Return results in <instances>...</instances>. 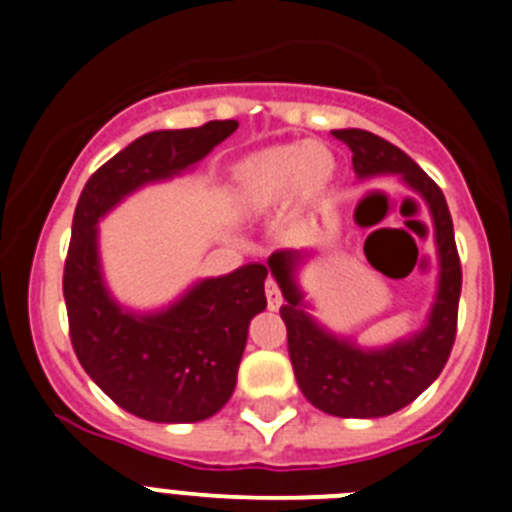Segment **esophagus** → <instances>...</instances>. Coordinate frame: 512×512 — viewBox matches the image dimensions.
Instances as JSON below:
<instances>
[{
	"instance_id": "34e87169",
	"label": "esophagus",
	"mask_w": 512,
	"mask_h": 512,
	"mask_svg": "<svg viewBox=\"0 0 512 512\" xmlns=\"http://www.w3.org/2000/svg\"><path fill=\"white\" fill-rule=\"evenodd\" d=\"M266 305H269V310H279L282 307V289H279V284L274 282V279H266Z\"/></svg>"
}]
</instances>
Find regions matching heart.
<instances>
[{
	"mask_svg": "<svg viewBox=\"0 0 512 512\" xmlns=\"http://www.w3.org/2000/svg\"><path fill=\"white\" fill-rule=\"evenodd\" d=\"M338 161L323 143H284L246 156L233 169L235 202L248 212H266L292 194L307 210L328 197Z\"/></svg>",
	"mask_w": 512,
	"mask_h": 512,
	"instance_id": "heart-1",
	"label": "heart"
}]
</instances>
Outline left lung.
<instances>
[{"instance_id": "left-lung-1", "label": "left lung", "mask_w": 512, "mask_h": 512, "mask_svg": "<svg viewBox=\"0 0 512 512\" xmlns=\"http://www.w3.org/2000/svg\"><path fill=\"white\" fill-rule=\"evenodd\" d=\"M333 138L351 148L354 171L361 179L374 174H402L415 192L423 194L431 207L441 253V287L428 328L382 351H361L351 341L333 338L312 323L302 310V295L292 279L300 253H271L269 269L287 300L279 312L287 325L289 359L302 395L318 410L338 418H379L410 405L449 361L459 315L461 261L446 197L408 153L369 130H336Z\"/></svg>"}]
</instances>
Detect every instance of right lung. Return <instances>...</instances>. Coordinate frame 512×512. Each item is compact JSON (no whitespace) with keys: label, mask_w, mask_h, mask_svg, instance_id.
Wrapping results in <instances>:
<instances>
[{"label":"right lung","mask_w":512,"mask_h":512,"mask_svg":"<svg viewBox=\"0 0 512 512\" xmlns=\"http://www.w3.org/2000/svg\"><path fill=\"white\" fill-rule=\"evenodd\" d=\"M235 128V120H210L140 135L89 176L76 202L63 264L71 346L104 395L153 423L205 420L230 400L248 325L266 307L269 266L246 264L228 277L205 279L166 312L138 318L104 289L97 220L140 184L197 164Z\"/></svg>","instance_id":"obj_1"}]
</instances>
